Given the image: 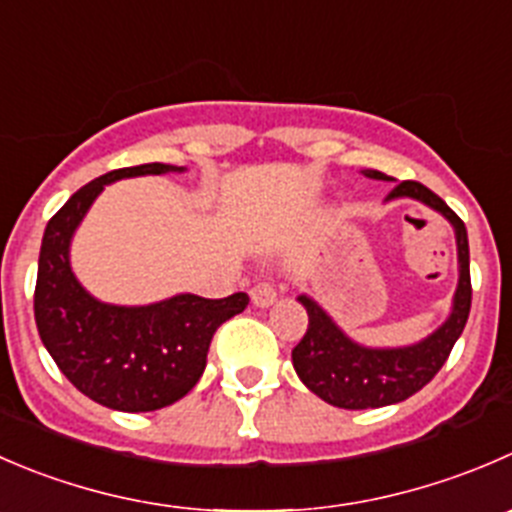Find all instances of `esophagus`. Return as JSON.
<instances>
[{"label": "esophagus", "mask_w": 512, "mask_h": 512, "mask_svg": "<svg viewBox=\"0 0 512 512\" xmlns=\"http://www.w3.org/2000/svg\"><path fill=\"white\" fill-rule=\"evenodd\" d=\"M250 297H252V305L255 307H270V305H275L277 290L272 282H257V285L250 290Z\"/></svg>", "instance_id": "1"}]
</instances>
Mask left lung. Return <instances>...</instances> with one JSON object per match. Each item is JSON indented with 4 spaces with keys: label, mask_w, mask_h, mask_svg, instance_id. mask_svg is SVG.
<instances>
[{
    "label": "left lung",
    "mask_w": 512,
    "mask_h": 512,
    "mask_svg": "<svg viewBox=\"0 0 512 512\" xmlns=\"http://www.w3.org/2000/svg\"><path fill=\"white\" fill-rule=\"evenodd\" d=\"M362 175L382 182L393 180L377 170H362ZM400 197L423 202L453 225L455 245H458V287H455L453 307L448 320L415 345L367 347L342 332V327L310 295L297 297L310 322L305 337L292 350V365L297 377L305 382V388L335 408L367 410L408 400L438 375L468 322L473 290H470V247L465 222L420 182H398L388 195V202Z\"/></svg>",
    "instance_id": "obj_1"
}]
</instances>
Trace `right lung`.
<instances>
[{"label":"right lung","mask_w":512,"mask_h":512,"mask_svg":"<svg viewBox=\"0 0 512 512\" xmlns=\"http://www.w3.org/2000/svg\"><path fill=\"white\" fill-rule=\"evenodd\" d=\"M167 172L185 167L150 162L92 180L47 222L39 250L34 320L44 347L79 393L122 413H150L185 398L205 372L217 327L250 302L245 292L222 300L182 292L150 305H109L77 280L69 247L104 185Z\"/></svg>","instance_id":"right-lung-1"}]
</instances>
